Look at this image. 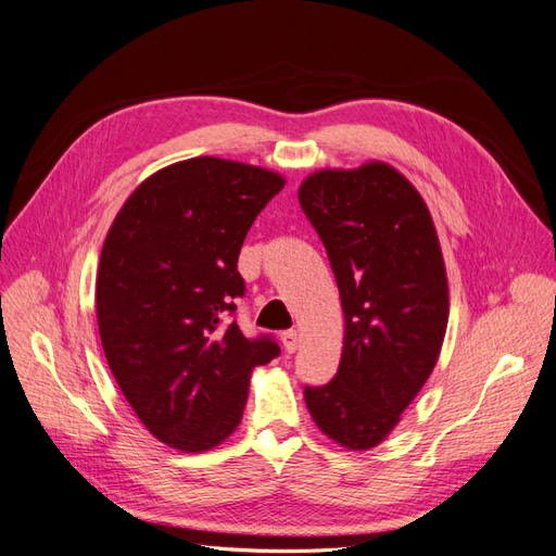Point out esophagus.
Instances as JSON below:
<instances>
[{
    "mask_svg": "<svg viewBox=\"0 0 556 556\" xmlns=\"http://www.w3.org/2000/svg\"><path fill=\"white\" fill-rule=\"evenodd\" d=\"M281 342H283V349L286 353H295L298 351V344H300V334L295 330H289L281 334Z\"/></svg>",
    "mask_w": 556,
    "mask_h": 556,
    "instance_id": "obj_1",
    "label": "esophagus"
}]
</instances>
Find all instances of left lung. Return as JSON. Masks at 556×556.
<instances>
[{"label":"left lung","mask_w":556,"mask_h":556,"mask_svg":"<svg viewBox=\"0 0 556 556\" xmlns=\"http://www.w3.org/2000/svg\"><path fill=\"white\" fill-rule=\"evenodd\" d=\"M298 199L328 252L346 324L334 379L304 388V402L326 437L369 451L439 361L447 326L439 236L422 195L383 161L316 170Z\"/></svg>","instance_id":"1"}]
</instances>
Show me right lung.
Here are the masks:
<instances>
[{
  "mask_svg": "<svg viewBox=\"0 0 556 556\" xmlns=\"http://www.w3.org/2000/svg\"><path fill=\"white\" fill-rule=\"evenodd\" d=\"M279 173L217 156L177 161L136 187L105 236L97 320L105 361L161 443L203 453L242 420L252 369L279 355L230 320L238 256Z\"/></svg>",
  "mask_w": 556,
  "mask_h": 556,
  "instance_id": "add662e5",
  "label": "right lung"
}]
</instances>
